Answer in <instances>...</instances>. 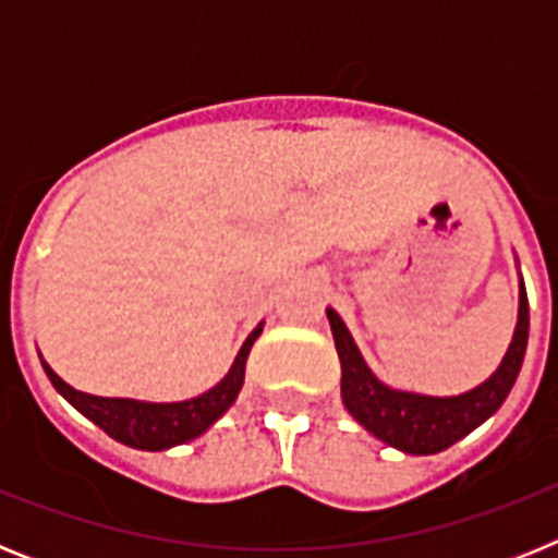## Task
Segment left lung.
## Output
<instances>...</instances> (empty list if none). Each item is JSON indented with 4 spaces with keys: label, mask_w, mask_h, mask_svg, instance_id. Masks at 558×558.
Listing matches in <instances>:
<instances>
[{
    "label": "left lung",
    "mask_w": 558,
    "mask_h": 558,
    "mask_svg": "<svg viewBox=\"0 0 558 558\" xmlns=\"http://www.w3.org/2000/svg\"><path fill=\"white\" fill-rule=\"evenodd\" d=\"M327 318L340 357V393L347 411L368 433L411 456H433L447 450L458 438L486 422L502 405V399L509 397L529 347V295L525 288H520V322L500 368L483 386L461 397H418L383 386L363 363L338 313L327 310Z\"/></svg>",
    "instance_id": "1"
}]
</instances>
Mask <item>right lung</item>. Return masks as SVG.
<instances>
[{
  "label": "right lung",
  "instance_id": "1",
  "mask_svg": "<svg viewBox=\"0 0 558 558\" xmlns=\"http://www.w3.org/2000/svg\"><path fill=\"white\" fill-rule=\"evenodd\" d=\"M259 332H263V327H256L248 335L231 372L211 391L186 399V402H170V405H150V402H136V399L92 397V393L75 391L72 386H66L47 363H44V368H47V377L52 379V386L111 438L128 447H136V450H167V447L184 445L190 438L201 436L234 402L240 388H243L245 360H248V352L254 347V340L259 338Z\"/></svg>",
  "mask_w": 558,
  "mask_h": 558
}]
</instances>
